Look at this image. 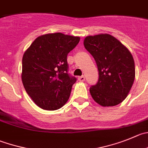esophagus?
<instances>
[{
  "instance_id": "esophagus-1",
  "label": "esophagus",
  "mask_w": 148,
  "mask_h": 148,
  "mask_svg": "<svg viewBox=\"0 0 148 148\" xmlns=\"http://www.w3.org/2000/svg\"><path fill=\"white\" fill-rule=\"evenodd\" d=\"M78 81H81V82H83V81H85V77L84 76V75H82V76H80V77H78Z\"/></svg>"
}]
</instances>
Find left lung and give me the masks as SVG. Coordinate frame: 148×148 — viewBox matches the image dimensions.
Returning <instances> with one entry per match:
<instances>
[{"label": "left lung", "mask_w": 148, "mask_h": 148, "mask_svg": "<svg viewBox=\"0 0 148 148\" xmlns=\"http://www.w3.org/2000/svg\"><path fill=\"white\" fill-rule=\"evenodd\" d=\"M84 45L96 61L99 71L98 82L89 89L94 100L103 107L121 103L135 78L134 61L131 52L107 33L87 36Z\"/></svg>", "instance_id": "1"}]
</instances>
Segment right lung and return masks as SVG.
<instances>
[{"mask_svg":"<svg viewBox=\"0 0 148 148\" xmlns=\"http://www.w3.org/2000/svg\"><path fill=\"white\" fill-rule=\"evenodd\" d=\"M79 40L78 36L49 33L38 37L24 53L22 84L41 109L56 110L68 100L76 78L67 73V57Z\"/></svg>","mask_w":148,"mask_h":148,"instance_id":"obj_1","label":"right lung"}]
</instances>
